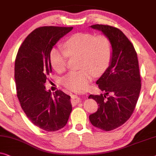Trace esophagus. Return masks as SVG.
<instances>
[{"mask_svg":"<svg viewBox=\"0 0 156 156\" xmlns=\"http://www.w3.org/2000/svg\"><path fill=\"white\" fill-rule=\"evenodd\" d=\"M71 103L72 104H77L78 102H79L80 101V98L78 97L77 95H73L71 97Z\"/></svg>","mask_w":156,"mask_h":156,"instance_id":"1","label":"esophagus"}]
</instances>
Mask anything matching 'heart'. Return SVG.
<instances>
[{"mask_svg":"<svg viewBox=\"0 0 156 156\" xmlns=\"http://www.w3.org/2000/svg\"><path fill=\"white\" fill-rule=\"evenodd\" d=\"M64 50L54 47L49 54V61L54 71L63 73L69 57L78 56V71H71L61 79V84L73 91L86 88L94 75L100 76L106 71L112 55V44L105 34L78 32L63 42Z\"/></svg>","mask_w":156,"mask_h":156,"instance_id":"obj_1","label":"heart"}]
</instances>
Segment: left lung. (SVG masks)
I'll return each mask as SVG.
<instances>
[{
	"mask_svg": "<svg viewBox=\"0 0 156 156\" xmlns=\"http://www.w3.org/2000/svg\"><path fill=\"white\" fill-rule=\"evenodd\" d=\"M90 27L102 31L112 44L110 65L96 82L106 94L88 97L99 106L89 116L91 124L109 131L124 124L134 111L141 87L139 61L132 43L119 29L98 24Z\"/></svg>",
	"mask_w": 156,
	"mask_h": 156,
	"instance_id": "1",
	"label": "left lung"
}]
</instances>
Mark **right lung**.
Here are the masks:
<instances>
[{"instance_id": "add662e5", "label": "right lung", "mask_w": 156, "mask_h": 156, "mask_svg": "<svg viewBox=\"0 0 156 156\" xmlns=\"http://www.w3.org/2000/svg\"><path fill=\"white\" fill-rule=\"evenodd\" d=\"M72 29L54 26L37 28L26 37L15 58V85L22 109L35 126L47 131L64 127L72 111L69 95L59 90L52 94L44 86L52 71L50 51Z\"/></svg>"}]
</instances>
